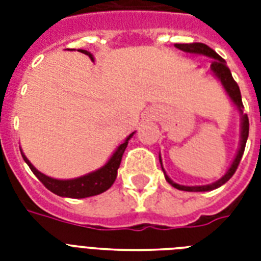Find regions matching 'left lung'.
Wrapping results in <instances>:
<instances>
[{"instance_id": "left-lung-1", "label": "left lung", "mask_w": 261, "mask_h": 261, "mask_svg": "<svg viewBox=\"0 0 261 261\" xmlns=\"http://www.w3.org/2000/svg\"><path fill=\"white\" fill-rule=\"evenodd\" d=\"M174 47H177L178 50L186 51V53H192V54H202L206 55V57H210L213 58V63H211V70L214 73L217 77L219 79V81L222 83L223 88L229 94V97L231 98V101L234 102L239 111L243 115V118H241V142H240V149L239 153L236 155L234 161L231 164V167L229 168V171L226 172V174L223 176L222 178H219L218 181L213 182V184H208V186H199V187H186V186H180V184H176L171 180V178L168 177L165 171H164V174H165V178H167V181L171 184L172 187L174 188H177V190L181 191H188V192H202V191H211L215 190V188H218V187L223 186L225 182L229 180V178L236 173L237 171V168H239V164L243 159L244 150H245V145H247V139L248 135H249V119H248L247 114H243V100H241V92H240V88L237 85V83L234 81V79L231 77L230 69L226 66V63H225V59L222 57H219L217 53H215L213 48L204 44V43H181V44H174ZM160 163H161V157H160ZM161 167H163V163H161Z\"/></svg>"}]
</instances>
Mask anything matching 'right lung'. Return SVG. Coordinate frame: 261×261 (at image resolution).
<instances>
[{
	"mask_svg": "<svg viewBox=\"0 0 261 261\" xmlns=\"http://www.w3.org/2000/svg\"><path fill=\"white\" fill-rule=\"evenodd\" d=\"M81 53L89 55L90 58H92V54L88 53V51L81 50ZM133 134L127 137L126 141L116 149L114 155L111 157L110 161L104 167L100 168L98 171L88 173L85 176H81V177L71 178V180H57V178L48 177L46 174L40 173L22 153L21 155L24 161L28 164L31 171L34 172L35 176L42 181V184L46 187L47 190H50L51 192H54L55 195H59V196H65V198H88V196H94V195L101 194V192L107 191L114 184L116 174H118V168L120 165V161H122L123 153L126 150L128 139L133 137Z\"/></svg>",
	"mask_w": 261,
	"mask_h": 261,
	"instance_id": "1",
	"label": "right lung"
}]
</instances>
